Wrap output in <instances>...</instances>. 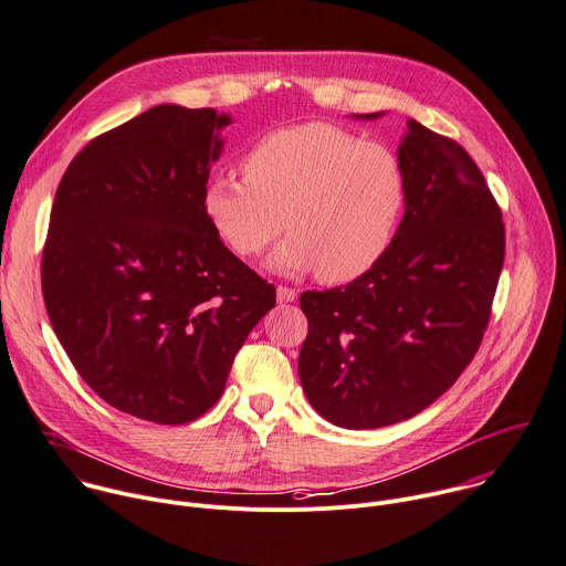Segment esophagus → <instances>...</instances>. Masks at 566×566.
<instances>
[{"label":"esophagus","mask_w":566,"mask_h":566,"mask_svg":"<svg viewBox=\"0 0 566 566\" xmlns=\"http://www.w3.org/2000/svg\"><path fill=\"white\" fill-rule=\"evenodd\" d=\"M297 300V291L289 289V286H277V302L286 304V302H295Z\"/></svg>","instance_id":"1"}]
</instances>
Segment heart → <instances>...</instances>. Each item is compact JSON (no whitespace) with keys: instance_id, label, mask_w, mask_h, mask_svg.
Instances as JSON below:
<instances>
[{"instance_id":"1","label":"heart","mask_w":566,"mask_h":566,"mask_svg":"<svg viewBox=\"0 0 566 566\" xmlns=\"http://www.w3.org/2000/svg\"><path fill=\"white\" fill-rule=\"evenodd\" d=\"M242 168L244 179L213 175L202 191L209 227L235 255H262L289 227L271 269L317 271L319 280L344 284L391 249L407 207V172L389 146L308 122L264 135Z\"/></svg>"}]
</instances>
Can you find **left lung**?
Listing matches in <instances>:
<instances>
[{
	"instance_id": "left-lung-1",
	"label": "left lung",
	"mask_w": 566,
	"mask_h": 566,
	"mask_svg": "<svg viewBox=\"0 0 566 566\" xmlns=\"http://www.w3.org/2000/svg\"><path fill=\"white\" fill-rule=\"evenodd\" d=\"M407 128V207L391 249L346 286L300 297V382L342 429L409 420L453 387L482 342L504 262L502 213L475 161L416 119Z\"/></svg>"
}]
</instances>
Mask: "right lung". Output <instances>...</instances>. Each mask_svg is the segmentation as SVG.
<instances>
[{
	"label": "right lung",
	"instance_id": "right-lung-1",
	"mask_svg": "<svg viewBox=\"0 0 566 566\" xmlns=\"http://www.w3.org/2000/svg\"><path fill=\"white\" fill-rule=\"evenodd\" d=\"M231 115L159 104L88 142L55 193L42 258L53 331L111 407L184 424L222 396L275 286L202 211Z\"/></svg>",
	"mask_w": 566,
	"mask_h": 566
}]
</instances>
